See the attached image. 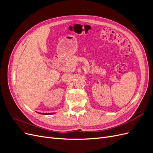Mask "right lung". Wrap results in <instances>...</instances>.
<instances>
[{"label": "right lung", "mask_w": 153, "mask_h": 153, "mask_svg": "<svg viewBox=\"0 0 153 153\" xmlns=\"http://www.w3.org/2000/svg\"><path fill=\"white\" fill-rule=\"evenodd\" d=\"M40 114H44V115H50V114H53L54 113H39Z\"/></svg>", "instance_id": "obj_1"}]
</instances>
